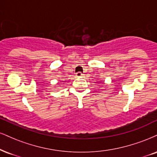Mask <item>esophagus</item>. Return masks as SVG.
<instances>
[{
	"instance_id": "esophagus-1",
	"label": "esophagus",
	"mask_w": 157,
	"mask_h": 157,
	"mask_svg": "<svg viewBox=\"0 0 157 157\" xmlns=\"http://www.w3.org/2000/svg\"><path fill=\"white\" fill-rule=\"evenodd\" d=\"M76 77H83V74H82L81 72H77L76 74Z\"/></svg>"
}]
</instances>
